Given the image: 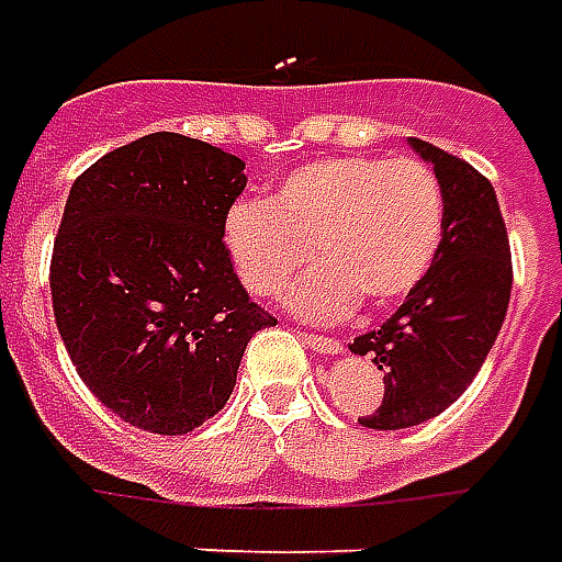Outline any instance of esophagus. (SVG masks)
Listing matches in <instances>:
<instances>
[{
  "instance_id": "34e87169",
  "label": "esophagus",
  "mask_w": 562,
  "mask_h": 562,
  "mask_svg": "<svg viewBox=\"0 0 562 562\" xmlns=\"http://www.w3.org/2000/svg\"><path fill=\"white\" fill-rule=\"evenodd\" d=\"M301 341L307 345V348H314L319 355H339L341 351V341H336L333 336H317V333H304Z\"/></svg>"
}]
</instances>
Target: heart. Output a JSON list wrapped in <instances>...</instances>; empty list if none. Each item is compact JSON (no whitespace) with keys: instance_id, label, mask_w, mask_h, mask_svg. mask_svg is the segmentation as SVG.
I'll return each mask as SVG.
<instances>
[{"instance_id":"heart-1","label":"heart","mask_w":562,"mask_h":562,"mask_svg":"<svg viewBox=\"0 0 562 562\" xmlns=\"http://www.w3.org/2000/svg\"><path fill=\"white\" fill-rule=\"evenodd\" d=\"M445 199L416 158L345 155L292 170L267 202H239L223 243L248 292L277 299L311 255L289 304L301 317L336 319L360 295L392 304L414 292L441 245Z\"/></svg>"}]
</instances>
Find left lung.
<instances>
[{
    "label": "left lung",
    "instance_id": "1",
    "mask_svg": "<svg viewBox=\"0 0 562 562\" xmlns=\"http://www.w3.org/2000/svg\"><path fill=\"white\" fill-rule=\"evenodd\" d=\"M436 167L445 226L429 273L382 326L351 341L382 370L385 395L370 429H407L448 411L485 363L507 317L513 261L492 183L445 148L411 139Z\"/></svg>",
    "mask_w": 562,
    "mask_h": 562
}]
</instances>
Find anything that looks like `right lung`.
<instances>
[{
  "label": "right lung",
  "mask_w": 562,
  "mask_h": 562,
  "mask_svg": "<svg viewBox=\"0 0 562 562\" xmlns=\"http://www.w3.org/2000/svg\"><path fill=\"white\" fill-rule=\"evenodd\" d=\"M245 161L180 133L114 148L70 186L49 263L55 326L124 423L183 436L221 411L248 339L277 319L223 243Z\"/></svg>",
  "instance_id": "add662e5"
}]
</instances>
